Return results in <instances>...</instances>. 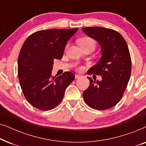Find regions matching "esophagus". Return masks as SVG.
<instances>
[{
	"label": "esophagus",
	"instance_id": "1",
	"mask_svg": "<svg viewBox=\"0 0 146 146\" xmlns=\"http://www.w3.org/2000/svg\"><path fill=\"white\" fill-rule=\"evenodd\" d=\"M80 77H81V75H80V74H76L75 75V78L76 79L79 78H80Z\"/></svg>",
	"mask_w": 146,
	"mask_h": 146
}]
</instances>
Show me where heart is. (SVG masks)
<instances>
[{"instance_id":"b5f03b06","label":"heart","mask_w":146,"mask_h":146,"mask_svg":"<svg viewBox=\"0 0 146 146\" xmlns=\"http://www.w3.org/2000/svg\"><path fill=\"white\" fill-rule=\"evenodd\" d=\"M78 43L81 47V48L86 47H90L92 49H94L96 47V42L93 38L90 37H83L78 40ZM78 69H81L79 68Z\"/></svg>"}]
</instances>
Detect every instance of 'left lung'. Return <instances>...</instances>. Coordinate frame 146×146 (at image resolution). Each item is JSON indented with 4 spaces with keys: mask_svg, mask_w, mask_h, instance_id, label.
<instances>
[{
    "mask_svg": "<svg viewBox=\"0 0 146 146\" xmlns=\"http://www.w3.org/2000/svg\"><path fill=\"white\" fill-rule=\"evenodd\" d=\"M82 30L98 42L102 55L97 64L88 70V74L100 75L102 80H94L88 77L90 85L84 92V99L93 109L111 108L121 100L130 78L131 60L128 46L122 36L114 30L99 27Z\"/></svg>",
    "mask_w": 146,
    "mask_h": 146,
    "instance_id": "left-lung-1",
    "label": "left lung"
}]
</instances>
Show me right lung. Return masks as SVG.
Masks as SVG:
<instances>
[{"label": "right lung", "instance_id": "obj_1", "mask_svg": "<svg viewBox=\"0 0 146 146\" xmlns=\"http://www.w3.org/2000/svg\"><path fill=\"white\" fill-rule=\"evenodd\" d=\"M78 29L37 31L24 42L18 58V76L27 100L40 110H50L62 100L75 75L52 76L54 60L62 59L67 42Z\"/></svg>", "mask_w": 146, "mask_h": 146}]
</instances>
